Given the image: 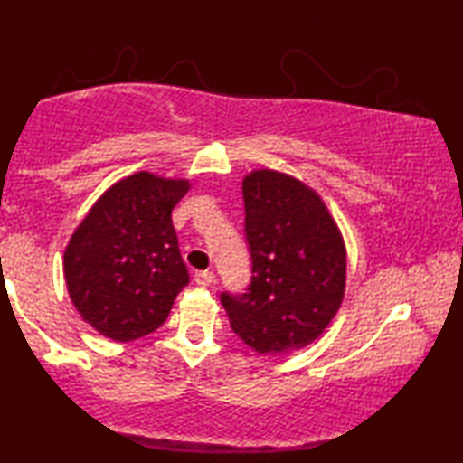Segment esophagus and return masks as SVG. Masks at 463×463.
Here are the masks:
<instances>
[{"mask_svg":"<svg viewBox=\"0 0 463 463\" xmlns=\"http://www.w3.org/2000/svg\"><path fill=\"white\" fill-rule=\"evenodd\" d=\"M213 280H214V274H213V271H208V269L195 271V276H194V282L198 284V287H211Z\"/></svg>","mask_w":463,"mask_h":463,"instance_id":"obj_1","label":"esophagus"}]
</instances>
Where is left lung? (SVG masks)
<instances>
[{
	"instance_id": "left-lung-1",
	"label": "left lung",
	"mask_w": 463,
	"mask_h": 463,
	"mask_svg": "<svg viewBox=\"0 0 463 463\" xmlns=\"http://www.w3.org/2000/svg\"><path fill=\"white\" fill-rule=\"evenodd\" d=\"M250 284L221 293L233 333L259 354L318 339L345 290V246L320 195L293 176L255 170L242 183Z\"/></svg>"
}]
</instances>
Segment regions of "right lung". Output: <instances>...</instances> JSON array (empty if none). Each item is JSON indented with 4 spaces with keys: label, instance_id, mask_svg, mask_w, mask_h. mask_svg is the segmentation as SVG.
Returning <instances> with one entry per match:
<instances>
[{
    "label": "right lung",
    "instance_id": "right-lung-1",
    "mask_svg": "<svg viewBox=\"0 0 463 463\" xmlns=\"http://www.w3.org/2000/svg\"><path fill=\"white\" fill-rule=\"evenodd\" d=\"M187 181L137 173L97 200L69 240L65 280L88 325L132 341L164 325L189 274L173 227Z\"/></svg>",
    "mask_w": 463,
    "mask_h": 463
}]
</instances>
